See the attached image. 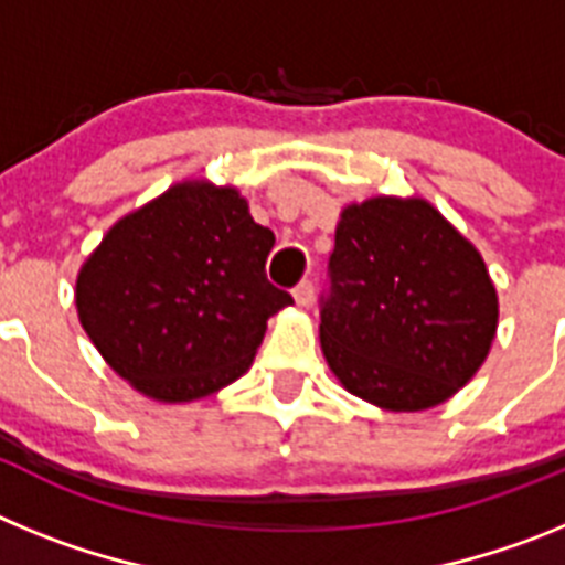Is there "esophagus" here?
Returning <instances> with one entry per match:
<instances>
[{"mask_svg": "<svg viewBox=\"0 0 565 565\" xmlns=\"http://www.w3.org/2000/svg\"><path fill=\"white\" fill-rule=\"evenodd\" d=\"M313 294H317V288H313L311 279H302V282L294 288V299H297V306H311Z\"/></svg>", "mask_w": 565, "mask_h": 565, "instance_id": "1", "label": "esophagus"}]
</instances>
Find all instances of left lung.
Masks as SVG:
<instances>
[{
    "instance_id": "obj_1",
    "label": "left lung",
    "mask_w": 565,
    "mask_h": 565,
    "mask_svg": "<svg viewBox=\"0 0 565 565\" xmlns=\"http://www.w3.org/2000/svg\"><path fill=\"white\" fill-rule=\"evenodd\" d=\"M319 339L353 396L427 411L476 376L498 328L481 254L424 201L348 206L319 297Z\"/></svg>"
}]
</instances>
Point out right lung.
Masks as SVG:
<instances>
[{
    "mask_svg": "<svg viewBox=\"0 0 565 565\" xmlns=\"http://www.w3.org/2000/svg\"><path fill=\"white\" fill-rule=\"evenodd\" d=\"M271 248L234 189L181 183L109 228L78 274V319L147 396H209L246 373L268 317L294 302L268 282Z\"/></svg>",
    "mask_w": 565,
    "mask_h": 565,
    "instance_id": "1",
    "label": "right lung"
}]
</instances>
